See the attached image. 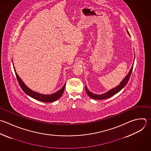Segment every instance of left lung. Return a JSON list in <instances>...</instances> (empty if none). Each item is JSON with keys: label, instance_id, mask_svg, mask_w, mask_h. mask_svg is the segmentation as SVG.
Here are the masks:
<instances>
[{"label": "left lung", "instance_id": "8db88e82", "mask_svg": "<svg viewBox=\"0 0 151 151\" xmlns=\"http://www.w3.org/2000/svg\"><path fill=\"white\" fill-rule=\"evenodd\" d=\"M127 32L128 34V35L130 36V34L128 32L127 30ZM134 60H133V63L132 65V67L130 68V70H129L128 74L125 76V77L122 80V81L120 82V83L116 87L109 90V91H107V92L104 93H103L101 94H95V93H92L91 91H89L88 89L87 88L86 85V91L87 93V94L88 95V96L93 99H96V100H103V99H108V98H110L111 97V96H114V94H116V93H119L121 90H122L124 87L127 84L129 80V78L130 77V75H131V73H132V69H133V64H134Z\"/></svg>", "mask_w": 151, "mask_h": 151}]
</instances>
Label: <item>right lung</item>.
I'll return each mask as SVG.
<instances>
[{"label": "right lung", "mask_w": 151, "mask_h": 151, "mask_svg": "<svg viewBox=\"0 0 151 151\" xmlns=\"http://www.w3.org/2000/svg\"><path fill=\"white\" fill-rule=\"evenodd\" d=\"M13 65H14V68L15 70V73L16 76H17V78L18 79V81L19 82V84L21 88L28 96H30L31 97H32L34 99H36L37 100L42 101L44 103H51V102L55 101L57 100L58 99H59L63 95L65 87V84L63 86V87L61 89H60L55 93L51 94H41V93H38V92L32 90L25 84V83L22 80V79L20 78V77L17 73L14 63H13Z\"/></svg>", "instance_id": "right-lung-1"}]
</instances>
